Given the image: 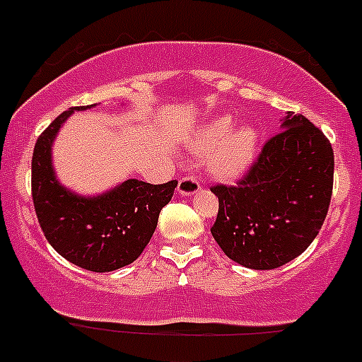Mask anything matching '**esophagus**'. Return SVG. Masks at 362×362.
Returning <instances> with one entry per match:
<instances>
[{"label":"esophagus","mask_w":362,"mask_h":362,"mask_svg":"<svg viewBox=\"0 0 362 362\" xmlns=\"http://www.w3.org/2000/svg\"><path fill=\"white\" fill-rule=\"evenodd\" d=\"M180 196H192L199 191V182L194 177H182L177 187Z\"/></svg>","instance_id":"34e87169"}]
</instances>
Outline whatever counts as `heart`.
Here are the masks:
<instances>
[{
  "instance_id": "1",
  "label": "heart",
  "mask_w": 362,
  "mask_h": 362,
  "mask_svg": "<svg viewBox=\"0 0 362 362\" xmlns=\"http://www.w3.org/2000/svg\"><path fill=\"white\" fill-rule=\"evenodd\" d=\"M231 120L219 117L210 122L192 138V148L206 153V170L212 177L231 180L247 170L258 148V134L252 127H238L231 131Z\"/></svg>"
}]
</instances>
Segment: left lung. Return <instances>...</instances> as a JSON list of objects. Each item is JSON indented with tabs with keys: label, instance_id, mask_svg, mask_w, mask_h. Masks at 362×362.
I'll use <instances>...</instances> for the list:
<instances>
[{
	"label": "left lung",
	"instance_id": "1",
	"mask_svg": "<svg viewBox=\"0 0 362 362\" xmlns=\"http://www.w3.org/2000/svg\"><path fill=\"white\" fill-rule=\"evenodd\" d=\"M334 153L324 132L286 113L237 185H214L219 212L212 237L230 259L278 269L303 255L320 231L332 196Z\"/></svg>",
	"mask_w": 362,
	"mask_h": 362
}]
</instances>
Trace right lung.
<instances>
[{
  "label": "right lung",
  "mask_w": 362,
  "mask_h": 362,
  "mask_svg": "<svg viewBox=\"0 0 362 362\" xmlns=\"http://www.w3.org/2000/svg\"><path fill=\"white\" fill-rule=\"evenodd\" d=\"M93 106L70 107L38 136L31 159V196L42 231L58 255L81 269L111 272L141 255L160 210L173 198L177 180L152 185L129 178L97 196L65 187L52 166V143L74 111Z\"/></svg>",
  "instance_id": "1"
}]
</instances>
